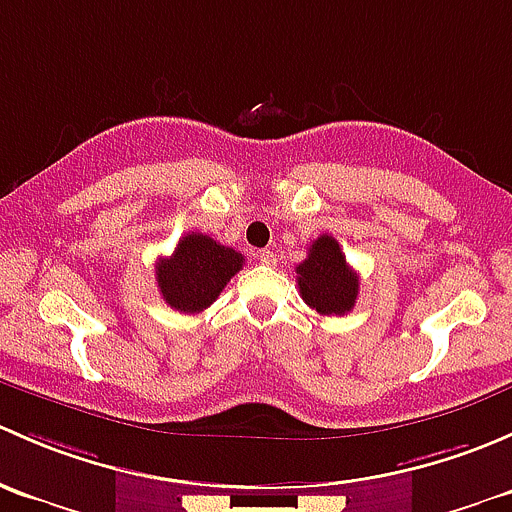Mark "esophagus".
Listing matches in <instances>:
<instances>
[{
    "label": "esophagus",
    "instance_id": "esophagus-1",
    "mask_svg": "<svg viewBox=\"0 0 512 512\" xmlns=\"http://www.w3.org/2000/svg\"><path fill=\"white\" fill-rule=\"evenodd\" d=\"M258 261L266 263V266H273V263H276V254H273L271 249H263L258 251Z\"/></svg>",
    "mask_w": 512,
    "mask_h": 512
}]
</instances>
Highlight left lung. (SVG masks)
I'll return each mask as SVG.
<instances>
[{"label":"left lung","mask_w":512,"mask_h":512,"mask_svg":"<svg viewBox=\"0 0 512 512\" xmlns=\"http://www.w3.org/2000/svg\"><path fill=\"white\" fill-rule=\"evenodd\" d=\"M295 273L300 295L320 315H345L355 308L360 276L347 266L340 244L330 234L313 241L308 258L295 266Z\"/></svg>","instance_id":"obj_1"}]
</instances>
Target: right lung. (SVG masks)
<instances>
[{
    "instance_id": "1",
    "label": "right lung",
    "mask_w": 512,
    "mask_h": 512,
    "mask_svg": "<svg viewBox=\"0 0 512 512\" xmlns=\"http://www.w3.org/2000/svg\"><path fill=\"white\" fill-rule=\"evenodd\" d=\"M244 261L239 251L192 231L179 239L175 254L157 261V288L170 308L187 315L202 313L219 298L231 276L241 271Z\"/></svg>"
}]
</instances>
